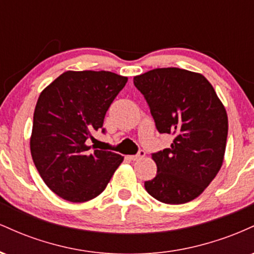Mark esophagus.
Instances as JSON below:
<instances>
[{
	"mask_svg": "<svg viewBox=\"0 0 254 254\" xmlns=\"http://www.w3.org/2000/svg\"><path fill=\"white\" fill-rule=\"evenodd\" d=\"M144 155H145V151L144 150H138V153L136 154V155H130V156H127L129 157V160H131V161H137V160H139V159H142V157H144Z\"/></svg>",
	"mask_w": 254,
	"mask_h": 254,
	"instance_id": "1",
	"label": "esophagus"
}]
</instances>
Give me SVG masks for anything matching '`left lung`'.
Instances as JSON below:
<instances>
[{"mask_svg": "<svg viewBox=\"0 0 254 254\" xmlns=\"http://www.w3.org/2000/svg\"><path fill=\"white\" fill-rule=\"evenodd\" d=\"M160 133L173 136L170 148L151 154L156 177L144 183L151 197L184 204L208 188L220 171L228 117L214 87L203 75L157 68L133 77Z\"/></svg>", "mask_w": 254, "mask_h": 254, "instance_id": "obj_1", "label": "left lung"}]
</instances>
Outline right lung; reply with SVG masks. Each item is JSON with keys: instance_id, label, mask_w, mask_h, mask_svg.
I'll return each instance as SVG.
<instances>
[{"instance_id": "obj_1", "label": "right lung", "mask_w": 254, "mask_h": 254, "mask_svg": "<svg viewBox=\"0 0 254 254\" xmlns=\"http://www.w3.org/2000/svg\"><path fill=\"white\" fill-rule=\"evenodd\" d=\"M127 77L111 71H65L40 93L33 116L31 154L40 177L72 203L106 189L124 157L87 145L103 127L107 110Z\"/></svg>"}]
</instances>
